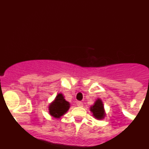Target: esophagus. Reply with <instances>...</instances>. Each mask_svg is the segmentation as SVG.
Returning a JSON list of instances; mask_svg holds the SVG:
<instances>
[{
    "instance_id": "obj_1",
    "label": "esophagus",
    "mask_w": 149,
    "mask_h": 149,
    "mask_svg": "<svg viewBox=\"0 0 149 149\" xmlns=\"http://www.w3.org/2000/svg\"><path fill=\"white\" fill-rule=\"evenodd\" d=\"M76 105H77L78 106H79V107H83V106H84V104H83V103L81 102V101H78V102L76 103Z\"/></svg>"
}]
</instances>
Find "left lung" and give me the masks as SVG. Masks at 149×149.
I'll list each match as a JSON object with an SVG mask.
<instances>
[{"mask_svg": "<svg viewBox=\"0 0 149 149\" xmlns=\"http://www.w3.org/2000/svg\"><path fill=\"white\" fill-rule=\"evenodd\" d=\"M91 111L93 113V116L95 117L96 119L100 120L102 119L105 116V111L104 107H103V104L102 101L99 98L95 101L94 104L92 106H91L90 109Z\"/></svg>", "mask_w": 149, "mask_h": 149, "instance_id": "left-lung-1", "label": "left lung"}]
</instances>
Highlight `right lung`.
Here are the masks:
<instances>
[{
    "instance_id": "1",
    "label": "right lung",
    "mask_w": 149,
    "mask_h": 149,
    "mask_svg": "<svg viewBox=\"0 0 149 149\" xmlns=\"http://www.w3.org/2000/svg\"><path fill=\"white\" fill-rule=\"evenodd\" d=\"M69 108V102L65 101L62 93H58L56 95L54 101L49 105L48 109L51 116L54 118H58L68 111Z\"/></svg>"
}]
</instances>
